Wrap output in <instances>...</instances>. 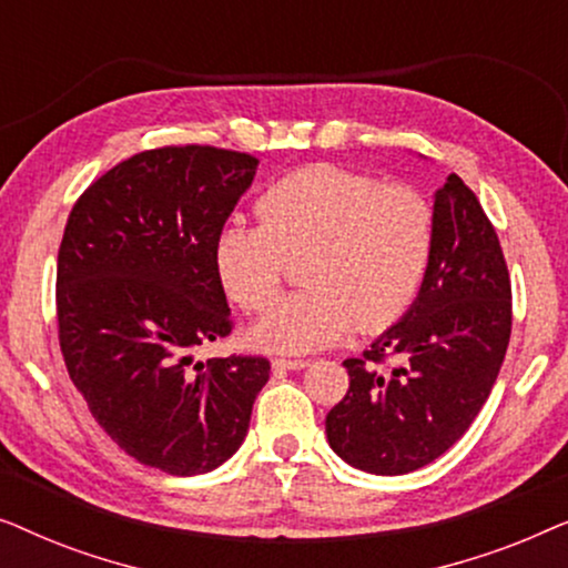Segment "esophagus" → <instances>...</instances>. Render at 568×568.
I'll list each match as a JSON object with an SVG mask.
<instances>
[{"mask_svg": "<svg viewBox=\"0 0 568 568\" xmlns=\"http://www.w3.org/2000/svg\"><path fill=\"white\" fill-rule=\"evenodd\" d=\"M271 367H274L276 375H284V372H297V369L310 367V362L307 359H274L271 362Z\"/></svg>", "mask_w": 568, "mask_h": 568, "instance_id": "34e87169", "label": "esophagus"}]
</instances>
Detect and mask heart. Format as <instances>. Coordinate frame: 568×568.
<instances>
[{"mask_svg": "<svg viewBox=\"0 0 568 568\" xmlns=\"http://www.w3.org/2000/svg\"><path fill=\"white\" fill-rule=\"evenodd\" d=\"M258 227L230 222L214 240L216 276L247 313L268 307L290 258L310 290L286 294L253 325L255 346L307 354L348 331L383 333L414 305L429 271L437 220L414 185H383L317 162L278 178L258 201Z\"/></svg>", "mask_w": 568, "mask_h": 568, "instance_id": "heart-1", "label": "heart"}]
</instances>
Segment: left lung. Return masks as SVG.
<instances>
[{
  "label": "left lung",
  "mask_w": 568,
  "mask_h": 568,
  "mask_svg": "<svg viewBox=\"0 0 568 568\" xmlns=\"http://www.w3.org/2000/svg\"><path fill=\"white\" fill-rule=\"evenodd\" d=\"M434 220L422 292L362 359L344 362L348 390L325 416L333 453L375 476H403L445 455L484 408L509 346L507 261L476 193L455 173L434 193Z\"/></svg>",
  "instance_id": "left-lung-1"
}]
</instances>
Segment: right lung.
Masks as SVG:
<instances>
[{"mask_svg":"<svg viewBox=\"0 0 568 568\" xmlns=\"http://www.w3.org/2000/svg\"><path fill=\"white\" fill-rule=\"evenodd\" d=\"M255 168L201 144L139 152L77 199L59 247L69 377L123 453L170 476L230 460L268 383L263 356H191L232 331L214 240Z\"/></svg>","mask_w":568,"mask_h":568,"instance_id":"right-lung-1","label":"right lung"}]
</instances>
